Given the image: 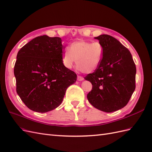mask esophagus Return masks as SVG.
<instances>
[{
    "label": "esophagus",
    "mask_w": 152,
    "mask_h": 152,
    "mask_svg": "<svg viewBox=\"0 0 152 152\" xmlns=\"http://www.w3.org/2000/svg\"><path fill=\"white\" fill-rule=\"evenodd\" d=\"M83 77H82V76H77V80H78V81H82V80H83Z\"/></svg>",
    "instance_id": "1"
}]
</instances>
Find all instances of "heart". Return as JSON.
<instances>
[{
    "instance_id": "1",
    "label": "heart",
    "mask_w": 152,
    "mask_h": 152,
    "mask_svg": "<svg viewBox=\"0 0 152 152\" xmlns=\"http://www.w3.org/2000/svg\"><path fill=\"white\" fill-rule=\"evenodd\" d=\"M104 46L99 42L78 40L72 42L69 49H65L62 62L66 68L71 69L76 60V66L85 74L94 72L102 64Z\"/></svg>"
}]
</instances>
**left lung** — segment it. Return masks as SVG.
I'll return each mask as SVG.
<instances>
[{
  "mask_svg": "<svg viewBox=\"0 0 152 152\" xmlns=\"http://www.w3.org/2000/svg\"><path fill=\"white\" fill-rule=\"evenodd\" d=\"M104 46L102 64L84 78L92 88L88 102L97 109L112 112L125 107L135 88L136 67L126 48L108 34L95 38Z\"/></svg>",
  "mask_w": 152,
  "mask_h": 152,
  "instance_id": "8db88e82",
  "label": "left lung"
}]
</instances>
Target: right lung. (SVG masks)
<instances>
[{"label": "right lung", "instance_id": "right-lung-1", "mask_svg": "<svg viewBox=\"0 0 152 152\" xmlns=\"http://www.w3.org/2000/svg\"><path fill=\"white\" fill-rule=\"evenodd\" d=\"M63 49L60 37L43 35L18 52L14 67L16 90L30 110L44 113L55 109L67 88L76 82V74L62 62Z\"/></svg>", "mask_w": 152, "mask_h": 152}]
</instances>
